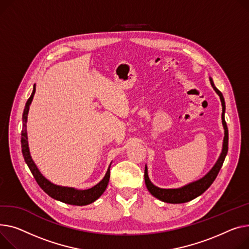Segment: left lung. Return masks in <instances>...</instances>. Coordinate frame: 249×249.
<instances>
[{
	"label": "left lung",
	"mask_w": 249,
	"mask_h": 249,
	"mask_svg": "<svg viewBox=\"0 0 249 249\" xmlns=\"http://www.w3.org/2000/svg\"><path fill=\"white\" fill-rule=\"evenodd\" d=\"M210 84L214 91L217 93V95L220 98L221 105H222V115H221V119H222V125L224 129V138H223V144H222V150L221 153L217 159V161L215 162L213 165V167L200 179H198L196 181L190 182V183L179 187V188H169V189H165V188H160L155 186L152 182L149 179L148 176V169H147V165H145V171H144V179H145V184L148 189V191L150 192L154 197H156L157 199L163 201V202H167V203H185L188 202L194 198L200 196L204 191H206L209 186L213 183V181L216 178L220 168L222 167V164L224 162V159L226 157L227 151H228V129L227 125L224 119V114H225V102H224V98L222 93L215 87L213 80L211 77H209Z\"/></svg>",
	"instance_id": "1"
}]
</instances>
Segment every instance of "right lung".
<instances>
[{
	"instance_id": "right-lung-1",
	"label": "right lung",
	"mask_w": 249,
	"mask_h": 249,
	"mask_svg": "<svg viewBox=\"0 0 249 249\" xmlns=\"http://www.w3.org/2000/svg\"><path fill=\"white\" fill-rule=\"evenodd\" d=\"M36 92V85L34 84V88H33V92L28 99V101L25 105L24 113H23V130H22V137H21V144H22V153L25 159V162L27 163L29 169L31 170L33 176L36 179L37 183L39 186L50 196L54 198V199L71 204V205H77V206H83L88 205L94 201H96L99 197H100L104 191L107 188L108 182L110 179V167L107 169V172L104 176V178L97 183L95 186L89 188V189H76L74 187H66V186H60L52 183L51 181H49L38 169L37 165L35 164L34 160L31 157L30 149H29V143H28V135H27V121H28V113L30 109V105L33 101Z\"/></svg>"
}]
</instances>
